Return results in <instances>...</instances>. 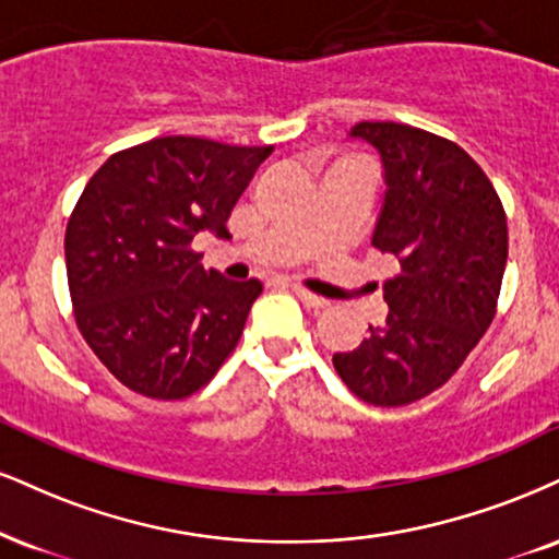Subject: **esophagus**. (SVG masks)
<instances>
[{
	"instance_id": "34e87169",
	"label": "esophagus",
	"mask_w": 559,
	"mask_h": 559,
	"mask_svg": "<svg viewBox=\"0 0 559 559\" xmlns=\"http://www.w3.org/2000/svg\"><path fill=\"white\" fill-rule=\"evenodd\" d=\"M294 294H297V297L305 301L309 309H325L328 307V299H322V297H318V294L307 292V288H301V286H294Z\"/></svg>"
}]
</instances>
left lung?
<instances>
[{
  "label": "left lung",
  "instance_id": "1",
  "mask_svg": "<svg viewBox=\"0 0 559 559\" xmlns=\"http://www.w3.org/2000/svg\"><path fill=\"white\" fill-rule=\"evenodd\" d=\"M352 134L385 164L372 245L399 260V273L382 284L385 322L369 325L359 348L333 354V367L356 399L408 406L445 385L492 325L508 262L506 207L453 140L399 122H359Z\"/></svg>",
  "mask_w": 559,
  "mask_h": 559
}]
</instances>
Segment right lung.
Returning a JSON list of instances; mask_svg holds the SVG:
<instances>
[{
    "label": "right lung",
    "mask_w": 559,
    "mask_h": 559,
    "mask_svg": "<svg viewBox=\"0 0 559 559\" xmlns=\"http://www.w3.org/2000/svg\"><path fill=\"white\" fill-rule=\"evenodd\" d=\"M271 153L171 134L114 153L85 185L64 234L72 314L132 393L190 399L237 348L262 284L205 271L192 239L231 237V207Z\"/></svg>",
    "instance_id": "add662e5"
}]
</instances>
